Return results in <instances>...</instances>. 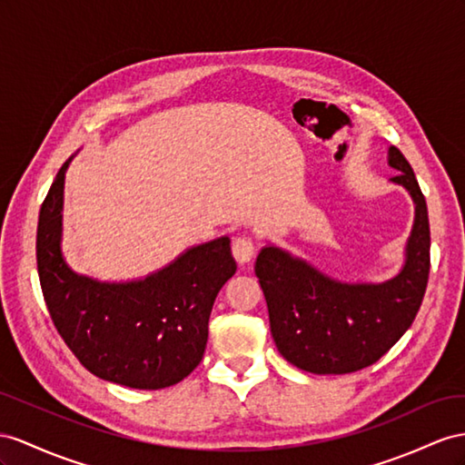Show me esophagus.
I'll list each match as a JSON object with an SVG mask.
<instances>
[{
	"instance_id": "obj_1",
	"label": "esophagus",
	"mask_w": 465,
	"mask_h": 465,
	"mask_svg": "<svg viewBox=\"0 0 465 465\" xmlns=\"http://www.w3.org/2000/svg\"><path fill=\"white\" fill-rule=\"evenodd\" d=\"M232 252H233V257H235L237 263L245 265L255 255V242L252 240V237H247V235L235 237L233 243H232Z\"/></svg>"
}]
</instances>
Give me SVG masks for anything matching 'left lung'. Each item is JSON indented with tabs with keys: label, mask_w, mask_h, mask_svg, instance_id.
<instances>
[{
	"label": "left lung",
	"mask_w": 465,
	"mask_h": 465,
	"mask_svg": "<svg viewBox=\"0 0 465 465\" xmlns=\"http://www.w3.org/2000/svg\"><path fill=\"white\" fill-rule=\"evenodd\" d=\"M389 164L392 183L409 190L416 218L407 263L381 284H348L330 279L279 247L261 249L255 275L263 289L271 334L289 363L318 375H343L373 365L414 322L430 272V223L426 198L412 166L397 149Z\"/></svg>",
	"instance_id": "8db88e82"
}]
</instances>
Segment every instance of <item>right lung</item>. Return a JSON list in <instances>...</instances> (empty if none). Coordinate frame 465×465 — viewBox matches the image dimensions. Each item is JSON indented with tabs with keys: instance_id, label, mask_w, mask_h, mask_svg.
<instances>
[{
	"instance_id": "right-lung-1",
	"label": "right lung",
	"mask_w": 465,
	"mask_h": 465,
	"mask_svg": "<svg viewBox=\"0 0 465 465\" xmlns=\"http://www.w3.org/2000/svg\"><path fill=\"white\" fill-rule=\"evenodd\" d=\"M64 163L43 200L37 269L58 334L90 373L131 389H164L202 361L213 301L235 275L230 237L188 249L145 281L76 275L61 253Z\"/></svg>"
}]
</instances>
